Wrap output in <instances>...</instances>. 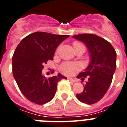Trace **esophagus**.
<instances>
[{
  "label": "esophagus",
  "instance_id": "1",
  "mask_svg": "<svg viewBox=\"0 0 127 127\" xmlns=\"http://www.w3.org/2000/svg\"><path fill=\"white\" fill-rule=\"evenodd\" d=\"M68 79H69V81H70L73 82V83H75L76 82V80L74 79H72V78H70V77H68Z\"/></svg>",
  "mask_w": 127,
  "mask_h": 127
}]
</instances>
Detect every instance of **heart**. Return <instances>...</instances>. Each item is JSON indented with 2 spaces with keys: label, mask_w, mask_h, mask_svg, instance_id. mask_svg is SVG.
<instances>
[{
  "label": "heart",
  "mask_w": 127,
  "mask_h": 127,
  "mask_svg": "<svg viewBox=\"0 0 127 127\" xmlns=\"http://www.w3.org/2000/svg\"><path fill=\"white\" fill-rule=\"evenodd\" d=\"M80 44H82L76 42L74 44V46H76L80 45ZM79 68H80V67L78 64H72V63H66V64H64L62 65L60 70L63 74L67 75V76H71V75L74 74L76 71L79 70Z\"/></svg>",
  "instance_id": "heart-1"
}]
</instances>
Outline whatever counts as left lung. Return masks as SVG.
<instances>
[{
  "label": "left lung",
  "mask_w": 127,
  "mask_h": 127,
  "mask_svg": "<svg viewBox=\"0 0 127 127\" xmlns=\"http://www.w3.org/2000/svg\"><path fill=\"white\" fill-rule=\"evenodd\" d=\"M72 37L85 43L90 55L88 66L77 76L81 81L87 77L88 81L83 92L76 97L85 104H95L104 97L111 83L116 68V51L110 42L97 35L81 33Z\"/></svg>",
  "instance_id": "8db88e82"
}]
</instances>
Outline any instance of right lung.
<instances>
[{"label": "right lung", "instance_id": "right-lung-1", "mask_svg": "<svg viewBox=\"0 0 127 127\" xmlns=\"http://www.w3.org/2000/svg\"><path fill=\"white\" fill-rule=\"evenodd\" d=\"M69 35L37 32L23 39L13 56V74L21 92L29 100L42 105L53 99L57 83L67 77L58 73L47 79L42 74L44 65L53 60L58 45Z\"/></svg>", "mask_w": 127, "mask_h": 127}]
</instances>
